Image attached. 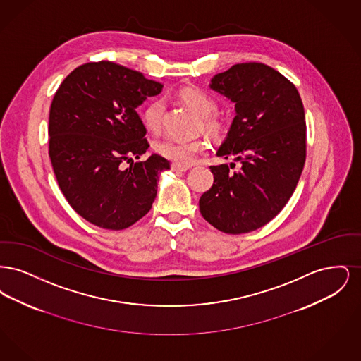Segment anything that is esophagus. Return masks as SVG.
Here are the masks:
<instances>
[{
  "instance_id": "1",
  "label": "esophagus",
  "mask_w": 361,
  "mask_h": 361,
  "mask_svg": "<svg viewBox=\"0 0 361 361\" xmlns=\"http://www.w3.org/2000/svg\"><path fill=\"white\" fill-rule=\"evenodd\" d=\"M189 166H185V165H178V164H172V171L174 172H185V171H188Z\"/></svg>"
}]
</instances>
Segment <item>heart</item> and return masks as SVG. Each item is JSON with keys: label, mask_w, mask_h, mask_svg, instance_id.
<instances>
[{"label": "heart", "mask_w": 361, "mask_h": 361, "mask_svg": "<svg viewBox=\"0 0 361 361\" xmlns=\"http://www.w3.org/2000/svg\"><path fill=\"white\" fill-rule=\"evenodd\" d=\"M180 97L188 105L192 111H195L199 116H209L215 108V100L197 87H187L180 92ZM165 112V100L155 99L146 105L143 111V121L147 128L157 131L161 124ZM214 124V121H209ZM206 149V142L202 139H176V137H164L155 143V150L178 165H190L196 161L197 155Z\"/></svg>", "instance_id": "b5f03b06"}]
</instances>
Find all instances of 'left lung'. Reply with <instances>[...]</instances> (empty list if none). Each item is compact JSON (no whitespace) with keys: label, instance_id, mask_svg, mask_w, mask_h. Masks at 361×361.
Instances as JSON below:
<instances>
[{"label":"left lung","instance_id":"obj_1","mask_svg":"<svg viewBox=\"0 0 361 361\" xmlns=\"http://www.w3.org/2000/svg\"><path fill=\"white\" fill-rule=\"evenodd\" d=\"M209 87L235 104V118L209 166L214 184L199 200L203 218L227 234L272 221L296 188L306 161V121L298 89L277 70L249 62L216 74Z\"/></svg>","mask_w":361,"mask_h":361}]
</instances>
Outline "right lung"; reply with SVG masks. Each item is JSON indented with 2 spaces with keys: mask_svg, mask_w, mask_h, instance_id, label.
I'll return each instance as SVG.
<instances>
[{
  "mask_svg": "<svg viewBox=\"0 0 361 361\" xmlns=\"http://www.w3.org/2000/svg\"><path fill=\"white\" fill-rule=\"evenodd\" d=\"M162 86L102 61L78 66L58 87L50 108L49 154L63 196L87 222L123 230L153 206L158 177L171 164L158 154L133 161L149 149L135 109Z\"/></svg>",
  "mask_w": 361,
  "mask_h": 361,
  "instance_id": "obj_1",
  "label": "right lung"
}]
</instances>
